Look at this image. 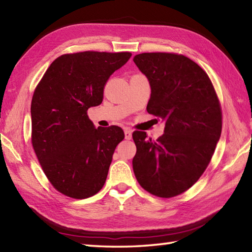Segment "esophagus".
Here are the masks:
<instances>
[{"instance_id": "obj_1", "label": "esophagus", "mask_w": 252, "mask_h": 252, "mask_svg": "<svg viewBox=\"0 0 252 252\" xmlns=\"http://www.w3.org/2000/svg\"><path fill=\"white\" fill-rule=\"evenodd\" d=\"M125 136H126V140H131L132 138V130L129 129V127H126L125 130Z\"/></svg>"}]
</instances>
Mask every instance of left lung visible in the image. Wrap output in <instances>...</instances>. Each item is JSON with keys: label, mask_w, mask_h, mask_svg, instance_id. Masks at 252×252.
<instances>
[{"label": "left lung", "mask_w": 252, "mask_h": 252, "mask_svg": "<svg viewBox=\"0 0 252 252\" xmlns=\"http://www.w3.org/2000/svg\"><path fill=\"white\" fill-rule=\"evenodd\" d=\"M133 61L151 84L148 114L165 122L156 141L146 132H133V171L152 195L175 197L189 189L211 161L222 131L220 100L207 72L189 57L142 53Z\"/></svg>", "instance_id": "left-lung-1"}]
</instances>
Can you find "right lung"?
I'll use <instances>...</instances> for the list:
<instances>
[{
	"label": "right lung",
	"instance_id": "obj_1",
	"mask_svg": "<svg viewBox=\"0 0 252 252\" xmlns=\"http://www.w3.org/2000/svg\"><path fill=\"white\" fill-rule=\"evenodd\" d=\"M130 52L85 51L63 54L51 63L31 100V143L53 187L74 199L103 189L120 126H98L88 109L98 106L109 77L130 60Z\"/></svg>",
	"mask_w": 252,
	"mask_h": 252
}]
</instances>
